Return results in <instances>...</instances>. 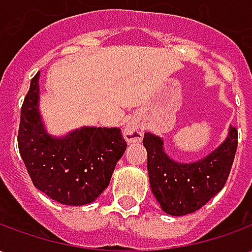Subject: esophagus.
I'll return each mask as SVG.
<instances>
[{
  "mask_svg": "<svg viewBox=\"0 0 252 252\" xmlns=\"http://www.w3.org/2000/svg\"><path fill=\"white\" fill-rule=\"evenodd\" d=\"M143 126L136 120H129L123 129V135L128 143H137L143 139Z\"/></svg>",
  "mask_w": 252,
  "mask_h": 252,
  "instance_id": "1",
  "label": "esophagus"
}]
</instances>
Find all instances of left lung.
Returning <instances> with one entry per match:
<instances>
[{
	"label": "left lung",
	"instance_id": "left-lung-1",
	"mask_svg": "<svg viewBox=\"0 0 252 252\" xmlns=\"http://www.w3.org/2000/svg\"><path fill=\"white\" fill-rule=\"evenodd\" d=\"M150 185L160 208L170 216L198 211L224 188L238 148V131L229 126L225 140L200 160L182 163L164 153L163 139L146 132Z\"/></svg>",
	"mask_w": 252,
	"mask_h": 252
}]
</instances>
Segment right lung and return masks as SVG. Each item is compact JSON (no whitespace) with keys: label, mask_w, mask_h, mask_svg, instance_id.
<instances>
[{"label":"right lung","mask_w":252,"mask_h":252,"mask_svg":"<svg viewBox=\"0 0 252 252\" xmlns=\"http://www.w3.org/2000/svg\"><path fill=\"white\" fill-rule=\"evenodd\" d=\"M39 78H32L21 106L19 150L37 189L64 205H86L109 185L126 150L120 128L82 126L52 136L39 112Z\"/></svg>","instance_id":"right-lung-1"}]
</instances>
